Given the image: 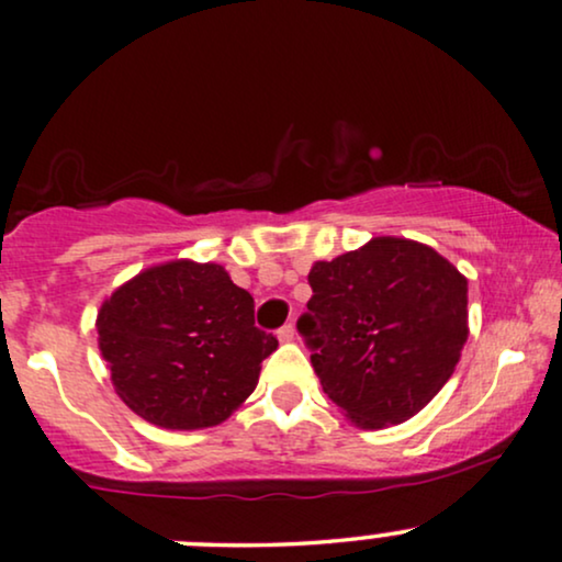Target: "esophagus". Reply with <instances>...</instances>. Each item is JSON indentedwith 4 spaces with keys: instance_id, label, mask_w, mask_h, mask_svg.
<instances>
[{
    "instance_id": "esophagus-1",
    "label": "esophagus",
    "mask_w": 562,
    "mask_h": 562,
    "mask_svg": "<svg viewBox=\"0 0 562 562\" xmlns=\"http://www.w3.org/2000/svg\"><path fill=\"white\" fill-rule=\"evenodd\" d=\"M277 340H280V342H293L295 340V327H293V324H285V327L277 329Z\"/></svg>"
}]
</instances>
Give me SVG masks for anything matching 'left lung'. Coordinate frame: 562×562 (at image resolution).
<instances>
[{
	"mask_svg": "<svg viewBox=\"0 0 562 562\" xmlns=\"http://www.w3.org/2000/svg\"><path fill=\"white\" fill-rule=\"evenodd\" d=\"M299 333L324 392L356 427L408 422L450 380L469 337V282L435 248L371 238L316 261Z\"/></svg>",
	"mask_w": 562,
	"mask_h": 562,
	"instance_id": "1",
	"label": "left lung"
}]
</instances>
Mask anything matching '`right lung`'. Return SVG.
<instances>
[{
  "mask_svg": "<svg viewBox=\"0 0 562 562\" xmlns=\"http://www.w3.org/2000/svg\"><path fill=\"white\" fill-rule=\"evenodd\" d=\"M99 350L133 414L165 429L216 427L259 382L277 337L220 263L167 261L101 303Z\"/></svg>",
  "mask_w": 562,
  "mask_h": 562,
  "instance_id": "add662e5",
  "label": "right lung"
}]
</instances>
